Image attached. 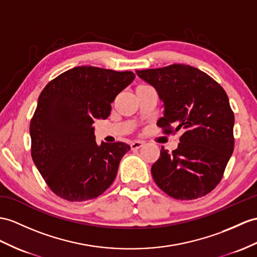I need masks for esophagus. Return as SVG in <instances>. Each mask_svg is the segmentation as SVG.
<instances>
[{
    "label": "esophagus",
    "instance_id": "1",
    "mask_svg": "<svg viewBox=\"0 0 257 257\" xmlns=\"http://www.w3.org/2000/svg\"><path fill=\"white\" fill-rule=\"evenodd\" d=\"M143 145H144L143 142H133V143H131V149L137 150V149H140Z\"/></svg>",
    "mask_w": 257,
    "mask_h": 257
}]
</instances>
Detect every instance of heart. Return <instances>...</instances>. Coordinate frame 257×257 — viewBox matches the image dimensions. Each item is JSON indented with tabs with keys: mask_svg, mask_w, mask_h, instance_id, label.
I'll list each match as a JSON object with an SVG mask.
<instances>
[{
	"mask_svg": "<svg viewBox=\"0 0 257 257\" xmlns=\"http://www.w3.org/2000/svg\"><path fill=\"white\" fill-rule=\"evenodd\" d=\"M147 87H149V86H144V85L137 86V87H136V89H135V91H137V90H141V89H144V88H147Z\"/></svg>",
	"mask_w": 257,
	"mask_h": 257,
	"instance_id": "1",
	"label": "heart"
}]
</instances>
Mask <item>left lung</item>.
<instances>
[{
	"label": "left lung",
	"instance_id": "left-lung-1",
	"mask_svg": "<svg viewBox=\"0 0 257 257\" xmlns=\"http://www.w3.org/2000/svg\"><path fill=\"white\" fill-rule=\"evenodd\" d=\"M136 73L164 102L157 126L168 135L183 131L176 150L161 147L152 167L156 184L182 201L207 195L221 181L234 147V114L226 91L209 75L185 64Z\"/></svg>",
	"mask_w": 257,
	"mask_h": 257
}]
</instances>
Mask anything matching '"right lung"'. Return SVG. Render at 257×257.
I'll return each instance as SVG.
<instances>
[{
	"mask_svg": "<svg viewBox=\"0 0 257 257\" xmlns=\"http://www.w3.org/2000/svg\"><path fill=\"white\" fill-rule=\"evenodd\" d=\"M135 74L76 66L41 91L30 121L31 157L49 189L68 202L97 198L116 177L127 144L95 141L92 123L107 118L111 102Z\"/></svg>",
	"mask_w": 257,
	"mask_h": 257,
	"instance_id": "1",
	"label": "right lung"
}]
</instances>
